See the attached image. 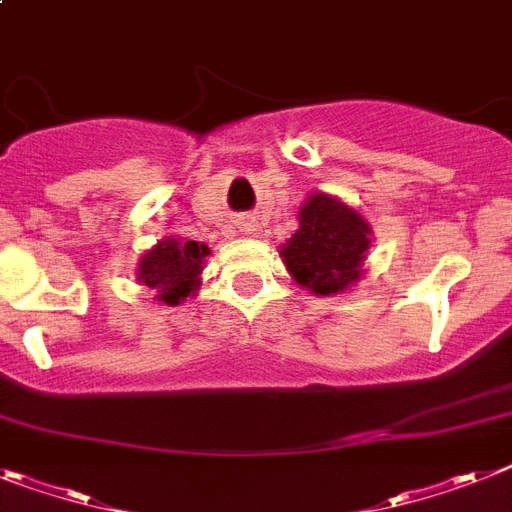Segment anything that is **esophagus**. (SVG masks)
Returning a JSON list of instances; mask_svg holds the SVG:
<instances>
[{"label":"esophagus","instance_id":"1","mask_svg":"<svg viewBox=\"0 0 512 512\" xmlns=\"http://www.w3.org/2000/svg\"><path fill=\"white\" fill-rule=\"evenodd\" d=\"M247 226H252V223H244V229H247ZM249 231H252V229H249Z\"/></svg>","mask_w":512,"mask_h":512}]
</instances>
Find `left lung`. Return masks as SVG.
<instances>
[{
    "label": "left lung",
    "mask_w": 512,
    "mask_h": 512,
    "mask_svg": "<svg viewBox=\"0 0 512 512\" xmlns=\"http://www.w3.org/2000/svg\"><path fill=\"white\" fill-rule=\"evenodd\" d=\"M372 229L338 197L315 192L299 208V229L281 247L291 278L315 296L349 291L364 276Z\"/></svg>",
    "instance_id": "1"
}]
</instances>
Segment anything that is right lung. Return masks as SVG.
Here are the masks:
<instances>
[{
	"instance_id": "right-lung-1",
	"label": "right lung",
	"mask_w": 512,
	"mask_h": 512,
	"mask_svg": "<svg viewBox=\"0 0 512 512\" xmlns=\"http://www.w3.org/2000/svg\"><path fill=\"white\" fill-rule=\"evenodd\" d=\"M208 255V244L179 242L174 236H166L140 257L135 276L143 286L156 291L158 302L176 307L200 289V273Z\"/></svg>"
}]
</instances>
